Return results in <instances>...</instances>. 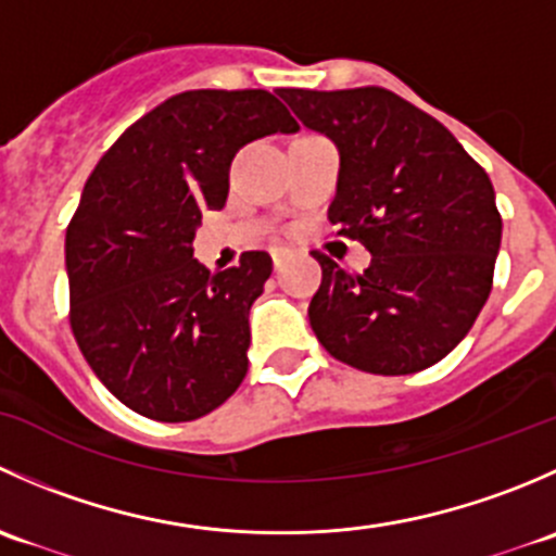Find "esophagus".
Here are the masks:
<instances>
[{
    "label": "esophagus",
    "instance_id": "esophagus-1",
    "mask_svg": "<svg viewBox=\"0 0 556 556\" xmlns=\"http://www.w3.org/2000/svg\"><path fill=\"white\" fill-rule=\"evenodd\" d=\"M271 257H274V268L279 271V268H282V250H274Z\"/></svg>",
    "mask_w": 556,
    "mask_h": 556
}]
</instances>
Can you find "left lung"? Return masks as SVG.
I'll list each match as a JSON object with an SVG mask.
<instances>
[{
    "instance_id": "left-lung-1",
    "label": "left lung",
    "mask_w": 556,
    "mask_h": 556,
    "mask_svg": "<svg viewBox=\"0 0 556 556\" xmlns=\"http://www.w3.org/2000/svg\"><path fill=\"white\" fill-rule=\"evenodd\" d=\"M277 93L339 148L328 220L371 252L361 274L314 252L323 266L309 304L314 336L357 371L430 368L490 299L503 231L490 177L444 123L387 88Z\"/></svg>"
}]
</instances>
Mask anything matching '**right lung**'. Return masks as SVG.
<instances>
[{
    "label": "right lung",
    "mask_w": 556,
    "mask_h": 556,
    "mask_svg": "<svg viewBox=\"0 0 556 556\" xmlns=\"http://www.w3.org/2000/svg\"><path fill=\"white\" fill-rule=\"evenodd\" d=\"M299 123L274 93L185 91L99 159L66 226L70 325L106 390L159 422L215 412L247 374L250 306L271 255L210 274L193 257L204 210L228 199L239 148Z\"/></svg>",
    "instance_id": "right-lung-1"
}]
</instances>
